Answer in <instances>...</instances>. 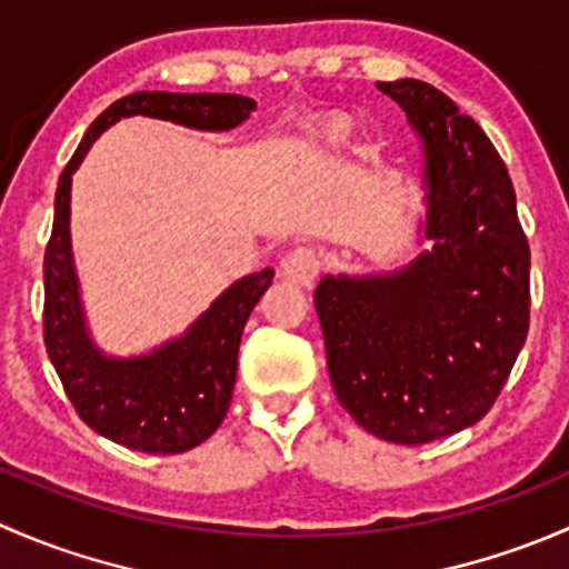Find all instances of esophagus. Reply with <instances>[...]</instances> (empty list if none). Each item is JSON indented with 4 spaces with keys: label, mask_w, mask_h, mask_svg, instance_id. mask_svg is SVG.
<instances>
[{
    "label": "esophagus",
    "mask_w": 569,
    "mask_h": 569,
    "mask_svg": "<svg viewBox=\"0 0 569 569\" xmlns=\"http://www.w3.org/2000/svg\"><path fill=\"white\" fill-rule=\"evenodd\" d=\"M321 272V256L313 248H295L280 261V274L291 283L311 286Z\"/></svg>",
    "instance_id": "obj_1"
}]
</instances>
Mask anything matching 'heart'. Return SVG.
I'll list each match as a JSON object with an SVG mask.
<instances>
[{"label":"heart","instance_id":"heart-1","mask_svg":"<svg viewBox=\"0 0 569 569\" xmlns=\"http://www.w3.org/2000/svg\"><path fill=\"white\" fill-rule=\"evenodd\" d=\"M327 134H330V137H341V126H332V129L327 131Z\"/></svg>","mask_w":569,"mask_h":569}]
</instances>
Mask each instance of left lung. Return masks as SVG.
Returning a JSON list of instances; mask_svg holds the SVG:
<instances>
[{
  "label": "left lung",
  "mask_w": 569,
  "mask_h": 569,
  "mask_svg": "<svg viewBox=\"0 0 569 569\" xmlns=\"http://www.w3.org/2000/svg\"><path fill=\"white\" fill-rule=\"evenodd\" d=\"M377 88L421 140L418 239L432 248L391 272L325 274L313 302L343 410L418 446L473 427L501 393L529 332L531 252L479 123L418 79Z\"/></svg>",
  "instance_id": "1"
}]
</instances>
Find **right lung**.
I'll return each instance as SVG.
<instances>
[{"label":"right lung","mask_w":569,"mask_h":569,"mask_svg":"<svg viewBox=\"0 0 569 569\" xmlns=\"http://www.w3.org/2000/svg\"><path fill=\"white\" fill-rule=\"evenodd\" d=\"M256 109L248 96L164 93L123 96L90 123L62 170L54 198V228L43 261V341L79 418L112 443L146 455H181L217 432L237 382L242 330L272 269L228 286L181 336L151 352L109 355L93 341L71 250V181L90 146L120 118H157L194 131H231Z\"/></svg>","instance_id":"1"}]
</instances>
